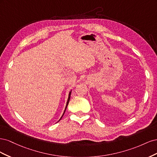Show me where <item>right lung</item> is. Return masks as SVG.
<instances>
[{
	"label": "right lung",
	"instance_id": "add662e5",
	"mask_svg": "<svg viewBox=\"0 0 157 157\" xmlns=\"http://www.w3.org/2000/svg\"><path fill=\"white\" fill-rule=\"evenodd\" d=\"M71 91H72V90H71V91L69 92V96H68V99H67V103H66V107H65V111H64V112H63V115H62V116H61V117L60 118V119L58 121V122H59L61 119V118L63 117V115H64V113H65V110H66V109H67V105H68V104H69V100H70V98H71Z\"/></svg>",
	"mask_w": 157,
	"mask_h": 157
}]
</instances>
